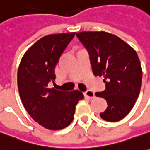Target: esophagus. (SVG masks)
Returning <instances> with one entry per match:
<instances>
[{
	"mask_svg": "<svg viewBox=\"0 0 150 150\" xmlns=\"http://www.w3.org/2000/svg\"><path fill=\"white\" fill-rule=\"evenodd\" d=\"M83 94H84V96L87 97V98H94V93L91 91V90H87L86 92L83 93Z\"/></svg>",
	"mask_w": 150,
	"mask_h": 150,
	"instance_id": "1",
	"label": "esophagus"
}]
</instances>
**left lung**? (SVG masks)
<instances>
[{"instance_id":"1","label":"left lung","mask_w":150,"mask_h":150,"mask_svg":"<svg viewBox=\"0 0 150 150\" xmlns=\"http://www.w3.org/2000/svg\"><path fill=\"white\" fill-rule=\"evenodd\" d=\"M76 36L89 54L93 75L104 78L105 90L95 93L108 105L100 117L108 122L122 120L131 112L140 91L142 70L136 52L109 33L80 32Z\"/></svg>"}]
</instances>
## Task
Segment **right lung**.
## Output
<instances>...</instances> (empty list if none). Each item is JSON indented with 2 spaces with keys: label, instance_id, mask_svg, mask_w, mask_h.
Segmentation results:
<instances>
[{
  "label": "right lung",
  "instance_id": "1",
  "mask_svg": "<svg viewBox=\"0 0 150 150\" xmlns=\"http://www.w3.org/2000/svg\"><path fill=\"white\" fill-rule=\"evenodd\" d=\"M75 33L50 34L31 46L19 64L17 83L28 113L48 130H62L71 124L75 106L83 98L79 90L60 91L48 88L56 79L55 67Z\"/></svg>",
  "mask_w": 150,
  "mask_h": 150
}]
</instances>
